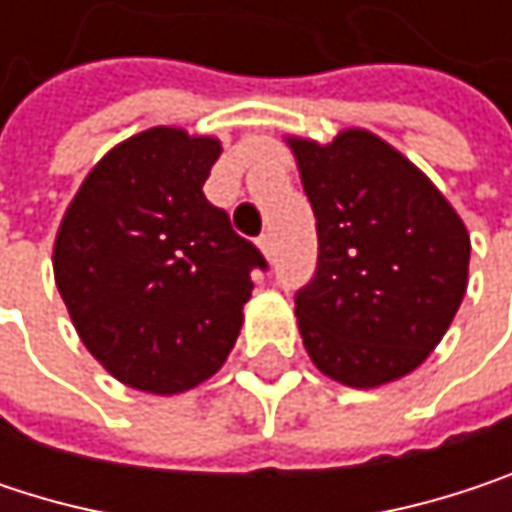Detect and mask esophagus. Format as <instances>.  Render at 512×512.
<instances>
[{
  "label": "esophagus",
  "instance_id": "1",
  "mask_svg": "<svg viewBox=\"0 0 512 512\" xmlns=\"http://www.w3.org/2000/svg\"><path fill=\"white\" fill-rule=\"evenodd\" d=\"M257 249H260V255L266 257V260H272V255H275V243H272V234H263V237L257 240Z\"/></svg>",
  "mask_w": 512,
  "mask_h": 512
}]
</instances>
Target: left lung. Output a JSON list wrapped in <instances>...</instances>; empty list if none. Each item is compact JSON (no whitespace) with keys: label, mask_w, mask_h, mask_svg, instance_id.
I'll list each match as a JSON object with an SVG mask.
<instances>
[{"label":"left lung","mask_w":512,"mask_h":512,"mask_svg":"<svg viewBox=\"0 0 512 512\" xmlns=\"http://www.w3.org/2000/svg\"><path fill=\"white\" fill-rule=\"evenodd\" d=\"M317 216L314 281L296 323L314 367L347 385L409 376L451 329L468 287L471 237L439 186L364 127L332 142L284 136Z\"/></svg>","instance_id":"1"}]
</instances>
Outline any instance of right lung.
Instances as JSON below:
<instances>
[{
    "instance_id": "right-lung-1",
    "label": "right lung",
    "mask_w": 512,
    "mask_h": 512,
    "mask_svg": "<svg viewBox=\"0 0 512 512\" xmlns=\"http://www.w3.org/2000/svg\"><path fill=\"white\" fill-rule=\"evenodd\" d=\"M213 136L151 127L97 159L52 243V275L85 350L127 388L183 394L228 361L266 266L201 186Z\"/></svg>"
}]
</instances>
